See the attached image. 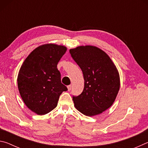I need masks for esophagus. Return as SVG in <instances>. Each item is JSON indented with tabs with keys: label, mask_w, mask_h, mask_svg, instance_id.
Here are the masks:
<instances>
[{
	"label": "esophagus",
	"mask_w": 148,
	"mask_h": 148,
	"mask_svg": "<svg viewBox=\"0 0 148 148\" xmlns=\"http://www.w3.org/2000/svg\"><path fill=\"white\" fill-rule=\"evenodd\" d=\"M67 88H68V91H71V89H72V86H71V85H70V86H67Z\"/></svg>",
	"instance_id": "esophagus-1"
}]
</instances>
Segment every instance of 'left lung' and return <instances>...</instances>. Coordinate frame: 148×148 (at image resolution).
Masks as SVG:
<instances>
[{
  "label": "left lung",
  "mask_w": 148,
  "mask_h": 148,
  "mask_svg": "<svg viewBox=\"0 0 148 148\" xmlns=\"http://www.w3.org/2000/svg\"><path fill=\"white\" fill-rule=\"evenodd\" d=\"M69 51L84 78L83 91L72 98L75 108L87 116L102 113L113 104L119 90L116 65L108 55L96 46H77Z\"/></svg>",
  "instance_id": "obj_1"
}]
</instances>
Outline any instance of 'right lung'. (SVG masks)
Listing matches in <instances>:
<instances>
[{
	"mask_svg": "<svg viewBox=\"0 0 148 148\" xmlns=\"http://www.w3.org/2000/svg\"><path fill=\"white\" fill-rule=\"evenodd\" d=\"M66 47L55 44L41 45L25 60L17 76L20 95L28 108L45 115L57 106L59 96L67 87L61 83L57 64Z\"/></svg>",
	"mask_w": 148,
	"mask_h": 148,
	"instance_id": "add662e5",
	"label": "right lung"
}]
</instances>
